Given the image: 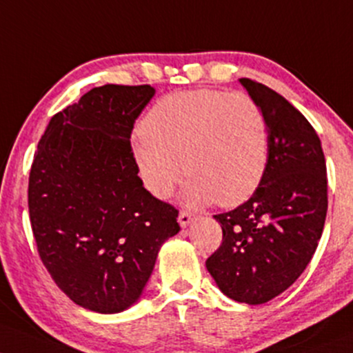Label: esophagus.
Listing matches in <instances>:
<instances>
[{"instance_id":"esophagus-1","label":"esophagus","mask_w":353,"mask_h":353,"mask_svg":"<svg viewBox=\"0 0 353 353\" xmlns=\"http://www.w3.org/2000/svg\"><path fill=\"white\" fill-rule=\"evenodd\" d=\"M192 219H194V215L190 214V212H188V210H181L179 212V217H177L181 227H188V225L192 222Z\"/></svg>"}]
</instances>
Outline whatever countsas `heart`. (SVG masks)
Listing matches in <instances>:
<instances>
[{
    "label": "heart",
    "instance_id": "1",
    "mask_svg": "<svg viewBox=\"0 0 353 353\" xmlns=\"http://www.w3.org/2000/svg\"><path fill=\"white\" fill-rule=\"evenodd\" d=\"M133 143L143 184L168 199L182 176L184 201L235 207L260 188L268 165L270 130L252 95L201 88L169 93L152 105Z\"/></svg>",
    "mask_w": 353,
    "mask_h": 353
}]
</instances>
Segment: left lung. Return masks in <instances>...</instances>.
Listing matches in <instances>:
<instances>
[{"label":"left lung","mask_w":353,"mask_h":353,"mask_svg":"<svg viewBox=\"0 0 353 353\" xmlns=\"http://www.w3.org/2000/svg\"><path fill=\"white\" fill-rule=\"evenodd\" d=\"M240 82L266 117L268 165L248 201L214 215L223 236L205 266L230 299L263 304L286 291L316 252L327 214V169L304 114L266 85Z\"/></svg>","instance_id":"8db88e82"}]
</instances>
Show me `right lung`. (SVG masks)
<instances>
[{
	"instance_id": "right-lung-1",
	"label": "right lung",
	"mask_w": 353,
	"mask_h": 353,
	"mask_svg": "<svg viewBox=\"0 0 353 353\" xmlns=\"http://www.w3.org/2000/svg\"><path fill=\"white\" fill-rule=\"evenodd\" d=\"M150 85H103L50 118L29 172L37 253L75 304L112 314L130 307L161 245L181 230L179 210L144 189L131 148Z\"/></svg>"
}]
</instances>
